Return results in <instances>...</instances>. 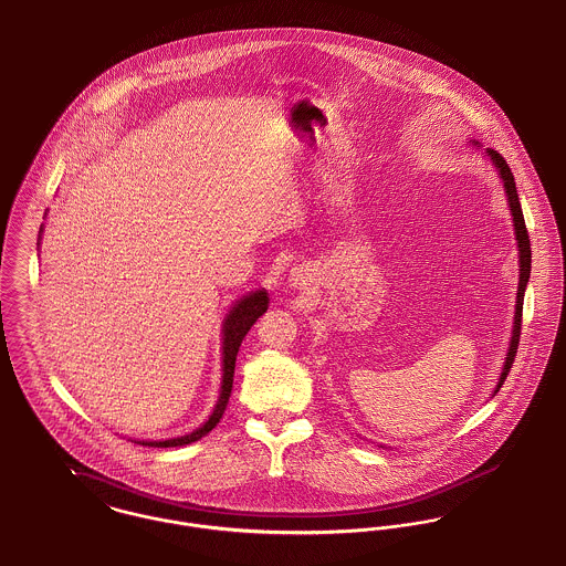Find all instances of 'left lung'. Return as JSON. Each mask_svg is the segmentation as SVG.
I'll return each mask as SVG.
<instances>
[{
	"mask_svg": "<svg viewBox=\"0 0 566 566\" xmlns=\"http://www.w3.org/2000/svg\"><path fill=\"white\" fill-rule=\"evenodd\" d=\"M476 144V142H474ZM479 146V144H476ZM491 158V163L495 165L502 182H504V190L509 197V208L513 214V223H515V238H517V249H520V287H517V304H515V326H513V337H511V345H509V354L504 360V369L502 376L497 381L495 392L500 390V386L504 384V379L509 376L515 354H517V343H520V335H522V308H524V292H526L527 279H530V265H532V251H530V238H527L526 221H524V212H522V203H520V195L515 189V178L511 167L506 165V160L495 150L488 148L485 151Z\"/></svg>",
	"mask_w": 566,
	"mask_h": 566,
	"instance_id": "8db88e82",
	"label": "left lung"
}]
</instances>
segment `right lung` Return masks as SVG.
Returning <instances> with one entry per match:
<instances>
[{"label":"right lung","mask_w":566,"mask_h":566,"mask_svg":"<svg viewBox=\"0 0 566 566\" xmlns=\"http://www.w3.org/2000/svg\"><path fill=\"white\" fill-rule=\"evenodd\" d=\"M268 308V294L265 290H258L251 292L247 296H242L240 301L235 302L229 311V315L223 322V381H221V395L219 401L214 406V412L210 418L195 429L192 433L174 438V440H160V442H142L146 447H156V449H169V447H185L190 442L201 440L206 433H210L217 422L223 418L226 412L227 401L231 395V386H233V369H235V356L240 349V343L247 337V333L251 331V326L258 322V317H262Z\"/></svg>","instance_id":"right-lung-1"}]
</instances>
